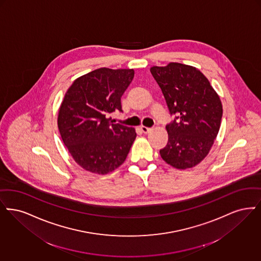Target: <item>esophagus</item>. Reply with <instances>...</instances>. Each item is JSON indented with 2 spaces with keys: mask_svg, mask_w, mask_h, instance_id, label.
<instances>
[{
  "mask_svg": "<svg viewBox=\"0 0 261 261\" xmlns=\"http://www.w3.org/2000/svg\"><path fill=\"white\" fill-rule=\"evenodd\" d=\"M140 129H141V132H142L143 134H148V133L151 130V127H147V126H141V127H140Z\"/></svg>",
  "mask_w": 261,
  "mask_h": 261,
  "instance_id": "esophagus-1",
  "label": "esophagus"
}]
</instances>
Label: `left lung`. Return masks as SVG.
Instances as JSON below:
<instances>
[{"label":"left lung","instance_id":"left-lung-1","mask_svg":"<svg viewBox=\"0 0 261 261\" xmlns=\"http://www.w3.org/2000/svg\"><path fill=\"white\" fill-rule=\"evenodd\" d=\"M174 119L166 125L169 140L160 150L162 159L185 170L207 155L218 134L222 104L200 70L171 62L150 69Z\"/></svg>","mask_w":261,"mask_h":261}]
</instances>
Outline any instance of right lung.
Wrapping results in <instances>:
<instances>
[{
  "mask_svg": "<svg viewBox=\"0 0 261 261\" xmlns=\"http://www.w3.org/2000/svg\"><path fill=\"white\" fill-rule=\"evenodd\" d=\"M134 76L133 69H96L74 81L65 93L58 112V129L83 169L106 174L125 162L136 130L114 124L110 115L123 112L121 97Z\"/></svg>",
  "mask_w": 261,
  "mask_h": 261,
  "instance_id": "add662e5",
  "label": "right lung"
}]
</instances>
